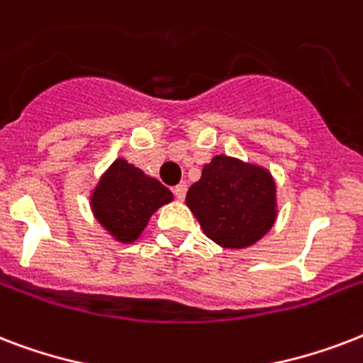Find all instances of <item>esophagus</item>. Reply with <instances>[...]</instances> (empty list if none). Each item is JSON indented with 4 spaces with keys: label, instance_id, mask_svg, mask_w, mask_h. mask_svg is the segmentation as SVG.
I'll list each match as a JSON object with an SVG mask.
<instances>
[{
    "label": "esophagus",
    "instance_id": "1",
    "mask_svg": "<svg viewBox=\"0 0 363 363\" xmlns=\"http://www.w3.org/2000/svg\"><path fill=\"white\" fill-rule=\"evenodd\" d=\"M186 182H181V184H177V186H173V194H175L177 199H184V196H186Z\"/></svg>",
    "mask_w": 363,
    "mask_h": 363
}]
</instances>
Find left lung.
I'll use <instances>...</instances> for the list:
<instances>
[{
    "instance_id": "left-lung-1",
    "label": "left lung",
    "mask_w": 363,
    "mask_h": 363,
    "mask_svg": "<svg viewBox=\"0 0 363 363\" xmlns=\"http://www.w3.org/2000/svg\"><path fill=\"white\" fill-rule=\"evenodd\" d=\"M275 181L267 169L215 156L186 194L205 235L226 248H245L269 232L277 218Z\"/></svg>"
}]
</instances>
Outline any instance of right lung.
I'll list each match as a JSON object with an SVG mask.
<instances>
[{
    "label": "right lung",
    "instance_id": "add662e5",
    "mask_svg": "<svg viewBox=\"0 0 363 363\" xmlns=\"http://www.w3.org/2000/svg\"><path fill=\"white\" fill-rule=\"evenodd\" d=\"M171 199L173 194L162 182L118 158L94 190L92 211L113 238L121 242H133L154 211Z\"/></svg>",
    "mask_w": 363,
    "mask_h": 363
}]
</instances>
